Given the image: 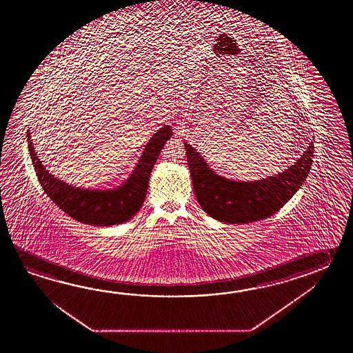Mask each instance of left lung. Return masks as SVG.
<instances>
[{
    "instance_id": "1",
    "label": "left lung",
    "mask_w": 353,
    "mask_h": 353,
    "mask_svg": "<svg viewBox=\"0 0 353 353\" xmlns=\"http://www.w3.org/2000/svg\"><path fill=\"white\" fill-rule=\"evenodd\" d=\"M184 146L199 205L210 217L231 225L256 222L276 213L304 184L314 152L312 141L283 173L255 181H236L210 169L192 145L184 143Z\"/></svg>"
}]
</instances>
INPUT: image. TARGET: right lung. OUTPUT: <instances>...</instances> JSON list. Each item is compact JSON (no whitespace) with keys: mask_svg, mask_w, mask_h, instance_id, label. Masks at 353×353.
Segmentation results:
<instances>
[{"mask_svg":"<svg viewBox=\"0 0 353 353\" xmlns=\"http://www.w3.org/2000/svg\"><path fill=\"white\" fill-rule=\"evenodd\" d=\"M31 134L28 143L31 161L41 187L48 196L68 216L85 225L110 227L128 222L143 205L150 179L164 143L173 135V128L165 125L152 135L128 179L112 189H83L58 179L40 161Z\"/></svg>","mask_w":353,"mask_h":353,"instance_id":"add662e5","label":"right lung"}]
</instances>
